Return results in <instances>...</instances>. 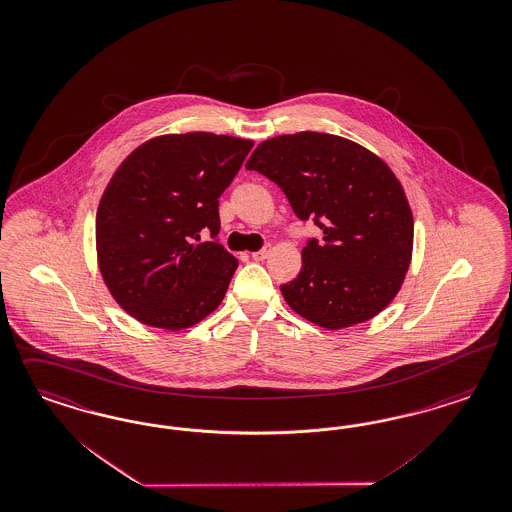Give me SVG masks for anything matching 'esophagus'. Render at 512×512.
<instances>
[{
	"instance_id": "34e87169",
	"label": "esophagus",
	"mask_w": 512,
	"mask_h": 512,
	"mask_svg": "<svg viewBox=\"0 0 512 512\" xmlns=\"http://www.w3.org/2000/svg\"><path fill=\"white\" fill-rule=\"evenodd\" d=\"M269 252H271V245H265L262 250H258V252H252V260H256V262H262V260H265V258L269 256Z\"/></svg>"
}]
</instances>
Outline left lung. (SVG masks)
<instances>
[{
    "label": "left lung",
    "instance_id": "left-lung-1",
    "mask_svg": "<svg viewBox=\"0 0 512 512\" xmlns=\"http://www.w3.org/2000/svg\"><path fill=\"white\" fill-rule=\"evenodd\" d=\"M284 191L322 239L302 250V271L281 284L286 303L328 330L370 321L397 296L412 260L414 218L393 171L336 134H283L247 163Z\"/></svg>",
    "mask_w": 512,
    "mask_h": 512
}]
</instances>
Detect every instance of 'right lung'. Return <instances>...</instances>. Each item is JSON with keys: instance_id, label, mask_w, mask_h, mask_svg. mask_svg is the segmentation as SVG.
Returning <instances> with one entry per match:
<instances>
[{"instance_id": "obj_1", "label": "right lung", "mask_w": 512, "mask_h": 512, "mask_svg": "<svg viewBox=\"0 0 512 512\" xmlns=\"http://www.w3.org/2000/svg\"><path fill=\"white\" fill-rule=\"evenodd\" d=\"M252 146L226 134H165L115 171L96 212V254L115 302L136 321L176 332L224 300L239 262L216 241L218 199Z\"/></svg>"}]
</instances>
